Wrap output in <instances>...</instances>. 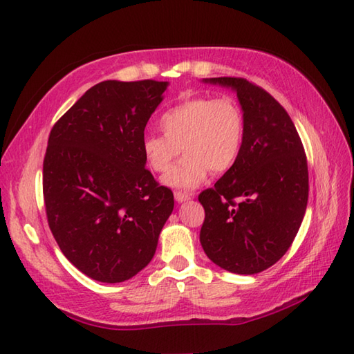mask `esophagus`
<instances>
[{
    "label": "esophagus",
    "mask_w": 354,
    "mask_h": 354,
    "mask_svg": "<svg viewBox=\"0 0 354 354\" xmlns=\"http://www.w3.org/2000/svg\"><path fill=\"white\" fill-rule=\"evenodd\" d=\"M175 199H176V202H185V201L192 199V194L183 193V192H175Z\"/></svg>",
    "instance_id": "34e87169"
}]
</instances>
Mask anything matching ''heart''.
Returning <instances> with one entry per match:
<instances>
[{"mask_svg":"<svg viewBox=\"0 0 354 354\" xmlns=\"http://www.w3.org/2000/svg\"><path fill=\"white\" fill-rule=\"evenodd\" d=\"M164 133L142 140L149 167L165 171L176 156L184 158L165 173L162 183L173 189L193 190L205 181L209 170L223 173L237 161L245 135V118L231 97H193L173 104L160 117Z\"/></svg>","mask_w":354,"mask_h":354,"instance_id":"1","label":"heart"}]
</instances>
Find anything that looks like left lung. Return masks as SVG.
Masks as SVG:
<instances>
[{
    "label": "left lung",
    "mask_w": 354,
    "mask_h": 354,
    "mask_svg": "<svg viewBox=\"0 0 354 354\" xmlns=\"http://www.w3.org/2000/svg\"><path fill=\"white\" fill-rule=\"evenodd\" d=\"M237 94L245 135L237 161L199 194L205 209L201 245L214 265L240 275L280 260L301 227L309 198L303 142L284 108L237 77L202 79Z\"/></svg>",
    "instance_id": "obj_1"
}]
</instances>
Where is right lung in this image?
I'll use <instances>...</instances> for the list:
<instances>
[{"mask_svg": "<svg viewBox=\"0 0 354 354\" xmlns=\"http://www.w3.org/2000/svg\"><path fill=\"white\" fill-rule=\"evenodd\" d=\"M169 82L104 80L53 126L44 158L50 230L80 272L122 283L153 259L173 212L142 155L145 127Z\"/></svg>", "mask_w": 354, "mask_h": 354, "instance_id": "obj_1", "label": "right lung"}]
</instances>
